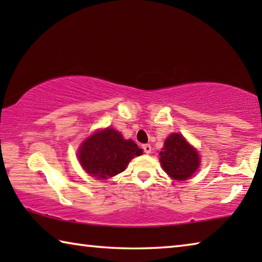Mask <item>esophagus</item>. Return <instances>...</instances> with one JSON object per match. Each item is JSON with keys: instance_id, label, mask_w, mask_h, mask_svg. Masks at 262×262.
I'll list each match as a JSON object with an SVG mask.
<instances>
[{"instance_id": "1", "label": "esophagus", "mask_w": 262, "mask_h": 262, "mask_svg": "<svg viewBox=\"0 0 262 262\" xmlns=\"http://www.w3.org/2000/svg\"><path fill=\"white\" fill-rule=\"evenodd\" d=\"M142 148H143V151H144L145 154H150V152H151V145H150V144H144Z\"/></svg>"}]
</instances>
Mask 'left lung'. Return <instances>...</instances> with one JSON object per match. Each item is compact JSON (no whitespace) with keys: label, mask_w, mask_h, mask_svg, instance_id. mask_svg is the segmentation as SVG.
Here are the masks:
<instances>
[{"label":"left lung","mask_w":262,"mask_h":262,"mask_svg":"<svg viewBox=\"0 0 262 262\" xmlns=\"http://www.w3.org/2000/svg\"><path fill=\"white\" fill-rule=\"evenodd\" d=\"M159 156L163 170L172 179L179 181L189 179L196 172L201 162L198 150L178 133L167 137Z\"/></svg>","instance_id":"8db88e82"}]
</instances>
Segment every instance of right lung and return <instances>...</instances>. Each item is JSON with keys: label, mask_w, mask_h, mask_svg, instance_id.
Segmentation results:
<instances>
[{"label": "right lung", "mask_w": 262, "mask_h": 262, "mask_svg": "<svg viewBox=\"0 0 262 262\" xmlns=\"http://www.w3.org/2000/svg\"><path fill=\"white\" fill-rule=\"evenodd\" d=\"M142 149L133 140H125L113 128L97 130L78 148L77 157L83 170L97 179H108L125 171L133 157Z\"/></svg>", "instance_id": "right-lung-1"}]
</instances>
